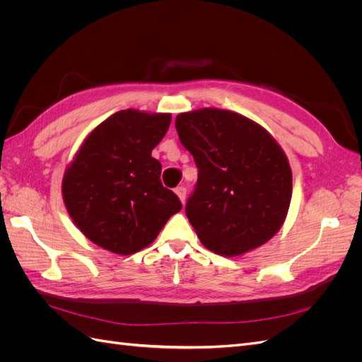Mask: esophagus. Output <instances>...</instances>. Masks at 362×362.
<instances>
[{
    "label": "esophagus",
    "mask_w": 362,
    "mask_h": 362,
    "mask_svg": "<svg viewBox=\"0 0 362 362\" xmlns=\"http://www.w3.org/2000/svg\"><path fill=\"white\" fill-rule=\"evenodd\" d=\"M175 193H177L180 201L184 204V202H185V194H187V190H185L184 185H180V187L175 189Z\"/></svg>",
    "instance_id": "obj_1"
}]
</instances>
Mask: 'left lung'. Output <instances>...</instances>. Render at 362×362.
I'll return each mask as SVG.
<instances>
[{"label":"left lung","instance_id":"8db88e82","mask_svg":"<svg viewBox=\"0 0 362 362\" xmlns=\"http://www.w3.org/2000/svg\"><path fill=\"white\" fill-rule=\"evenodd\" d=\"M175 127L199 170L185 214L201 243L238 257L269 242L286 221L293 192L278 141L254 120L221 108L181 113Z\"/></svg>","mask_w":362,"mask_h":362}]
</instances>
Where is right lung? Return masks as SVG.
I'll return each instance as SVG.
<instances>
[{
  "label": "right lung",
  "instance_id": "obj_1",
  "mask_svg": "<svg viewBox=\"0 0 362 362\" xmlns=\"http://www.w3.org/2000/svg\"><path fill=\"white\" fill-rule=\"evenodd\" d=\"M170 120L169 113L128 108L84 139L64 170L62 193L74 223L92 243L119 255L136 254L182 208L163 187L161 164L151 156Z\"/></svg>",
  "mask_w": 362,
  "mask_h": 362
}]
</instances>
